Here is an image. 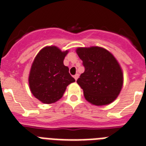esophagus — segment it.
<instances>
[{
    "label": "esophagus",
    "mask_w": 146,
    "mask_h": 146,
    "mask_svg": "<svg viewBox=\"0 0 146 146\" xmlns=\"http://www.w3.org/2000/svg\"><path fill=\"white\" fill-rule=\"evenodd\" d=\"M78 77H79V74H76L75 75H74V79H75L76 80H78Z\"/></svg>",
    "instance_id": "1"
}]
</instances>
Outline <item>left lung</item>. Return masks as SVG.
<instances>
[{"mask_svg": "<svg viewBox=\"0 0 146 146\" xmlns=\"http://www.w3.org/2000/svg\"><path fill=\"white\" fill-rule=\"evenodd\" d=\"M85 71L77 80L87 102L96 106L115 101L123 85V73L113 55L101 47L76 50Z\"/></svg>", "mask_w": 146, "mask_h": 146, "instance_id": "left-lung-1", "label": "left lung"}]
</instances>
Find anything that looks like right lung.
<instances>
[{
    "label": "right lung",
    "instance_id": "obj_1",
    "mask_svg": "<svg viewBox=\"0 0 146 146\" xmlns=\"http://www.w3.org/2000/svg\"><path fill=\"white\" fill-rule=\"evenodd\" d=\"M68 50L56 46L44 47L35 57L29 74L32 94L44 104H52L62 97L68 85L75 81L64 66Z\"/></svg>",
    "mask_w": 146,
    "mask_h": 146
}]
</instances>
